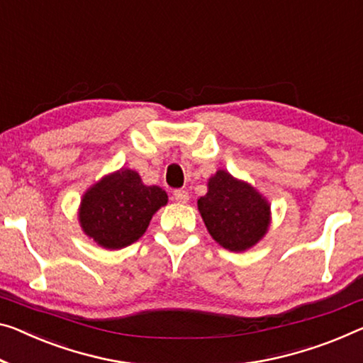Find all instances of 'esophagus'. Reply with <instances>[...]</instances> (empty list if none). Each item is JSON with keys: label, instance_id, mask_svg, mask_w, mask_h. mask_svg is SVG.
Masks as SVG:
<instances>
[{"label": "esophagus", "instance_id": "1", "mask_svg": "<svg viewBox=\"0 0 363 363\" xmlns=\"http://www.w3.org/2000/svg\"><path fill=\"white\" fill-rule=\"evenodd\" d=\"M174 198H175L177 203L185 204V203H188L189 194H188L186 189H175V191H174Z\"/></svg>", "mask_w": 363, "mask_h": 363}]
</instances>
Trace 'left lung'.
<instances>
[{"mask_svg":"<svg viewBox=\"0 0 363 363\" xmlns=\"http://www.w3.org/2000/svg\"><path fill=\"white\" fill-rule=\"evenodd\" d=\"M198 209L211 237L230 252L255 247L271 222V206L263 194L225 170L209 178L208 193L198 199Z\"/></svg>","mask_w":363,"mask_h":363,"instance_id":"8db88e82","label":"left lung"}]
</instances>
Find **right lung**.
I'll list each match as a JSON object with an SVG mask.
<instances>
[{"label": "right lung", "mask_w": 363, "mask_h": 363, "mask_svg": "<svg viewBox=\"0 0 363 363\" xmlns=\"http://www.w3.org/2000/svg\"><path fill=\"white\" fill-rule=\"evenodd\" d=\"M169 196L160 186H146L138 172L120 169L92 185L81 199L79 222L89 238L107 250L135 243Z\"/></svg>", "instance_id": "obj_1"}]
</instances>
